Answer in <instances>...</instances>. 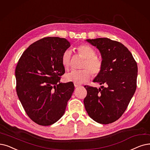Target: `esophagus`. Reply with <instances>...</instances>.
<instances>
[{
    "mask_svg": "<svg viewBox=\"0 0 150 150\" xmlns=\"http://www.w3.org/2000/svg\"><path fill=\"white\" fill-rule=\"evenodd\" d=\"M74 86L75 88H77V87H79L80 86V84H76V83H74Z\"/></svg>",
    "mask_w": 150,
    "mask_h": 150,
    "instance_id": "obj_1",
    "label": "esophagus"
}]
</instances>
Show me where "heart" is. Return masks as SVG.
Segmentation results:
<instances>
[{
    "label": "heart",
    "instance_id": "obj_1",
    "mask_svg": "<svg viewBox=\"0 0 150 150\" xmlns=\"http://www.w3.org/2000/svg\"><path fill=\"white\" fill-rule=\"evenodd\" d=\"M79 54L83 57L80 70H72L65 75V80L68 82H73L76 84L83 83L88 81L91 76V73L94 75H98L103 69V61L100 57L96 56L95 50L87 44H81L76 48ZM61 63L65 69L68 70L71 63V51L66 50L62 53ZM91 71H90V70Z\"/></svg>",
    "mask_w": 150,
    "mask_h": 150
}]
</instances>
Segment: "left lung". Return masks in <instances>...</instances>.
<instances>
[{
    "label": "left lung",
    "instance_id": "8db88e82",
    "mask_svg": "<svg viewBox=\"0 0 150 150\" xmlns=\"http://www.w3.org/2000/svg\"><path fill=\"white\" fill-rule=\"evenodd\" d=\"M86 41L100 51L103 64L93 82L105 87L97 89L84 86L87 91L84 107L93 120L108 125L125 113L135 92L137 64L131 52L120 42L108 38Z\"/></svg>",
    "mask_w": 150,
    "mask_h": 150
}]
</instances>
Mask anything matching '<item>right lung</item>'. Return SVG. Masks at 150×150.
I'll use <instances>...</instances> for the list:
<instances>
[{
  "label": "right lung",
  "mask_w": 150,
  "mask_h": 150,
  "mask_svg": "<svg viewBox=\"0 0 150 150\" xmlns=\"http://www.w3.org/2000/svg\"><path fill=\"white\" fill-rule=\"evenodd\" d=\"M70 46L66 38L49 37L25 50L15 70L16 90L25 113L41 126L59 120L74 91L73 83H62V53Z\"/></svg>",
  "instance_id": "right-lung-1"
}]
</instances>
